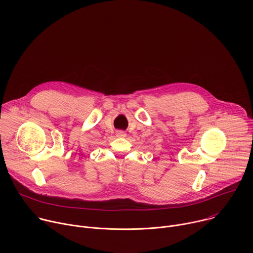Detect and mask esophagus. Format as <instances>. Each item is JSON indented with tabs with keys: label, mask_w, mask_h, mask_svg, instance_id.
Wrapping results in <instances>:
<instances>
[{
	"label": "esophagus",
	"mask_w": 253,
	"mask_h": 253,
	"mask_svg": "<svg viewBox=\"0 0 253 253\" xmlns=\"http://www.w3.org/2000/svg\"><path fill=\"white\" fill-rule=\"evenodd\" d=\"M116 136H117V137H125V136H126V133H125L124 131L119 130V131L116 132Z\"/></svg>",
	"instance_id": "obj_1"
}]
</instances>
